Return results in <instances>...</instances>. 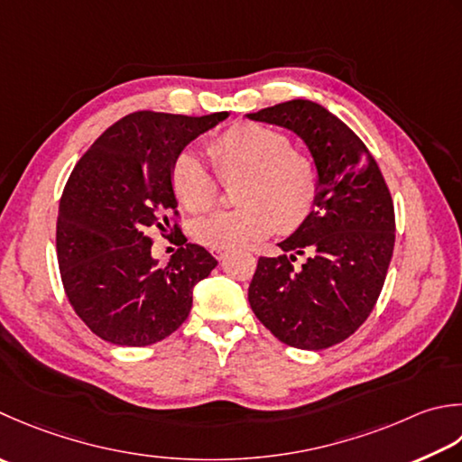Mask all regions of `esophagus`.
<instances>
[{
    "label": "esophagus",
    "instance_id": "34e87169",
    "mask_svg": "<svg viewBox=\"0 0 462 462\" xmlns=\"http://www.w3.org/2000/svg\"><path fill=\"white\" fill-rule=\"evenodd\" d=\"M214 256H216V260H224L226 256H228V250H214Z\"/></svg>",
    "mask_w": 462,
    "mask_h": 462
}]
</instances>
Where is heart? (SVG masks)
Wrapping results in <instances>:
<instances>
[{
	"mask_svg": "<svg viewBox=\"0 0 462 462\" xmlns=\"http://www.w3.org/2000/svg\"><path fill=\"white\" fill-rule=\"evenodd\" d=\"M262 124H238L208 142V153L224 178L238 176L232 210L212 212L189 226L192 238L210 250H232L264 236L278 222L294 230L310 214L316 198V170L304 152ZM171 189L189 212H204L216 202V180L192 150L180 152L170 171Z\"/></svg>",
	"mask_w": 462,
	"mask_h": 462,
	"instance_id": "heart-1",
	"label": "heart"
}]
</instances>
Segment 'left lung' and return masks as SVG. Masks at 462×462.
<instances>
[{
	"label": "left lung",
	"instance_id": "left-lung-1",
	"mask_svg": "<svg viewBox=\"0 0 462 462\" xmlns=\"http://www.w3.org/2000/svg\"><path fill=\"white\" fill-rule=\"evenodd\" d=\"M246 117L294 132L316 170L314 210L278 242L282 254L258 260L250 309L284 345H338L383 291L394 248L391 192L363 140L324 106L291 99ZM298 255L307 256L302 267Z\"/></svg>",
	"mask_w": 462,
	"mask_h": 462
}]
</instances>
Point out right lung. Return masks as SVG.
Listing matches in <instances>:
<instances>
[{
  "label": "right lung",
  "instance_id": "obj_1",
  "mask_svg": "<svg viewBox=\"0 0 462 462\" xmlns=\"http://www.w3.org/2000/svg\"><path fill=\"white\" fill-rule=\"evenodd\" d=\"M226 117L228 112L128 114L71 171L58 212V262L71 306L99 338L148 346L188 319L194 286L218 260L174 226L180 248L160 266L148 230L168 232L164 214L178 208L170 180L174 158Z\"/></svg>",
  "mask_w": 462,
  "mask_h": 462
}]
</instances>
